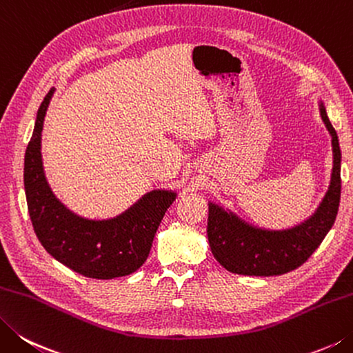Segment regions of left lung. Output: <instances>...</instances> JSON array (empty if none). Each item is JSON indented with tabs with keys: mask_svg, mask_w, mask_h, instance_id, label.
Masks as SVG:
<instances>
[{
	"mask_svg": "<svg viewBox=\"0 0 353 353\" xmlns=\"http://www.w3.org/2000/svg\"><path fill=\"white\" fill-rule=\"evenodd\" d=\"M318 108L332 138L329 188L314 214L285 229L259 228L221 204L209 201L208 238L212 254L225 270L248 276H274L294 270L307 259L332 229L341 195V150L321 98Z\"/></svg>",
	"mask_w": 353,
	"mask_h": 353,
	"instance_id": "obj_1",
	"label": "left lung"
}]
</instances>
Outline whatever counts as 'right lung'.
Here are the masks:
<instances>
[{
	"mask_svg": "<svg viewBox=\"0 0 353 353\" xmlns=\"http://www.w3.org/2000/svg\"><path fill=\"white\" fill-rule=\"evenodd\" d=\"M55 90L52 88L39 105L24 155V190L33 230L48 254L79 275L112 280L134 274L148 259L159 223L178 192L154 189L119 215L104 219L70 210L53 194L41 155L44 117Z\"/></svg>",
	"mask_w": 353,
	"mask_h": 353,
	"instance_id": "obj_1",
	"label": "right lung"
}]
</instances>
